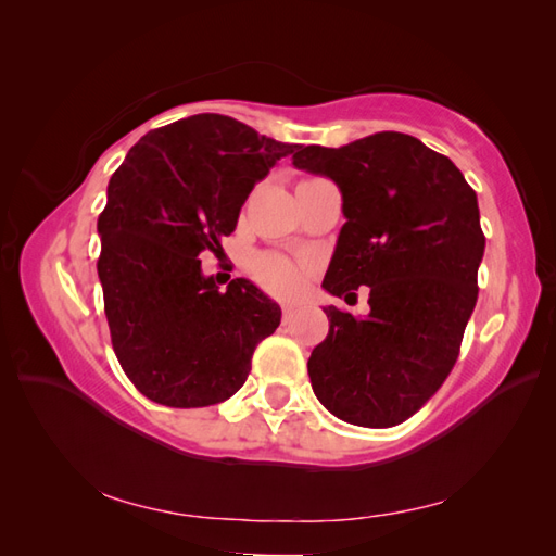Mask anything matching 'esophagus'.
<instances>
[{"label": "esophagus", "instance_id": "obj_1", "mask_svg": "<svg viewBox=\"0 0 556 556\" xmlns=\"http://www.w3.org/2000/svg\"><path fill=\"white\" fill-rule=\"evenodd\" d=\"M294 315H296V311L292 306H282V325H290Z\"/></svg>", "mask_w": 556, "mask_h": 556}]
</instances>
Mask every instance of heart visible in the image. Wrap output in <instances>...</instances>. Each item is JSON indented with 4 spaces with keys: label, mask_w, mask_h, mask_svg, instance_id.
<instances>
[{
    "label": "heart",
    "mask_w": 556,
    "mask_h": 556,
    "mask_svg": "<svg viewBox=\"0 0 556 556\" xmlns=\"http://www.w3.org/2000/svg\"><path fill=\"white\" fill-rule=\"evenodd\" d=\"M250 274L266 292L282 299L296 296L306 285V268L294 264L288 257L274 255V252H264V255L252 260Z\"/></svg>",
    "instance_id": "b5f03b06"
}]
</instances>
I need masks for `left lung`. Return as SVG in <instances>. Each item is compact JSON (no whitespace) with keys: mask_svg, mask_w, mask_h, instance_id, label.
<instances>
[{"mask_svg":"<svg viewBox=\"0 0 556 556\" xmlns=\"http://www.w3.org/2000/svg\"><path fill=\"white\" fill-rule=\"evenodd\" d=\"M292 160L343 194L348 223L323 288L333 296L371 288L366 317L325 308L329 333L308 359L313 392L350 425L406 422L450 376L476 308L478 197L450 157L401 131L301 146Z\"/></svg>","mask_w":556,"mask_h":556,"instance_id":"8db88e82","label":"left lung"}]
</instances>
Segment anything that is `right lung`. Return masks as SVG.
I'll use <instances>...</instances> for the list:
<instances>
[{
	"mask_svg": "<svg viewBox=\"0 0 556 556\" xmlns=\"http://www.w3.org/2000/svg\"><path fill=\"white\" fill-rule=\"evenodd\" d=\"M294 148L199 113L148 131L111 176L97 274L115 357L150 401L204 408L229 399L278 329V304L245 278L220 292L199 255H220L255 182Z\"/></svg>",
	"mask_w": 556,
	"mask_h": 556,
	"instance_id": "1",
	"label": "right lung"
}]
</instances>
